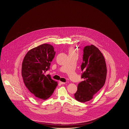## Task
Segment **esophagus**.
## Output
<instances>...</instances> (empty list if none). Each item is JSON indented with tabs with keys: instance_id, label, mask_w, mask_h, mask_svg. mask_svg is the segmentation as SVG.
<instances>
[{
	"instance_id": "esophagus-1",
	"label": "esophagus",
	"mask_w": 129,
	"mask_h": 129,
	"mask_svg": "<svg viewBox=\"0 0 129 129\" xmlns=\"http://www.w3.org/2000/svg\"><path fill=\"white\" fill-rule=\"evenodd\" d=\"M59 82L61 84H65L66 83L65 82H60V81H59Z\"/></svg>"
}]
</instances>
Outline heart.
<instances>
[{
  "label": "heart",
  "mask_w": 129,
  "mask_h": 129,
  "mask_svg": "<svg viewBox=\"0 0 129 129\" xmlns=\"http://www.w3.org/2000/svg\"><path fill=\"white\" fill-rule=\"evenodd\" d=\"M69 55H77L76 49H74L73 47H71L69 48Z\"/></svg>",
  "instance_id": "obj_1"
}]
</instances>
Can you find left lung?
<instances>
[{"mask_svg": "<svg viewBox=\"0 0 129 129\" xmlns=\"http://www.w3.org/2000/svg\"><path fill=\"white\" fill-rule=\"evenodd\" d=\"M82 71L83 81L77 86L74 94L75 99L82 103L91 100L104 86L107 75V67L103 53L94 45L86 46L83 48Z\"/></svg>", "mask_w": 129, "mask_h": 129, "instance_id": "left-lung-1", "label": "left lung"}]
</instances>
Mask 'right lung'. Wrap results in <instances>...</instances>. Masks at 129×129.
I'll use <instances>...</instances> for the list:
<instances>
[{"label": "right lung", "instance_id": "1", "mask_svg": "<svg viewBox=\"0 0 129 129\" xmlns=\"http://www.w3.org/2000/svg\"><path fill=\"white\" fill-rule=\"evenodd\" d=\"M55 52L50 44H44L29 51L22 64V76L26 88L36 98L48 99L58 85L46 72L50 69Z\"/></svg>", "mask_w": 129, "mask_h": 129}]
</instances>
